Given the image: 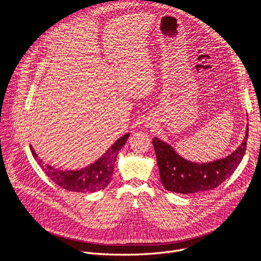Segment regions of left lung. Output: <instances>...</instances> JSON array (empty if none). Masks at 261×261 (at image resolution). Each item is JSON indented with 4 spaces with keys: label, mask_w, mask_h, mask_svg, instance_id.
<instances>
[{
    "label": "left lung",
    "mask_w": 261,
    "mask_h": 261,
    "mask_svg": "<svg viewBox=\"0 0 261 261\" xmlns=\"http://www.w3.org/2000/svg\"><path fill=\"white\" fill-rule=\"evenodd\" d=\"M248 125L242 144L231 155L210 163H194L179 157L173 148L160 140L153 139L160 178L166 190L192 194L217 188L228 178L241 163L247 146Z\"/></svg>",
    "instance_id": "8db88e82"
}]
</instances>
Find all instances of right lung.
<instances>
[{
    "label": "right lung",
    "mask_w": 261,
    "mask_h": 261,
    "mask_svg": "<svg viewBox=\"0 0 261 261\" xmlns=\"http://www.w3.org/2000/svg\"><path fill=\"white\" fill-rule=\"evenodd\" d=\"M129 133L118 139L113 145L108 148V151L100 157L94 164L83 168L81 170L62 171L57 170L54 167L47 165L43 167L42 161L37 157L33 146L30 144V148L33 157L37 160L38 164L44 169L47 176L55 181L61 188L71 192H96L107 187V185L113 177L115 163L119 151L124 146L128 140Z\"/></svg>",
    "instance_id": "right-lung-1"
}]
</instances>
